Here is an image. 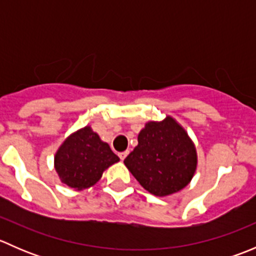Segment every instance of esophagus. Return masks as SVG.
Returning a JSON list of instances; mask_svg holds the SVG:
<instances>
[{
	"label": "esophagus",
	"instance_id": "1",
	"mask_svg": "<svg viewBox=\"0 0 256 256\" xmlns=\"http://www.w3.org/2000/svg\"><path fill=\"white\" fill-rule=\"evenodd\" d=\"M128 151H124V152H120V154H118V157H120V160H125L126 158V156H128Z\"/></svg>",
	"mask_w": 256,
	"mask_h": 256
}]
</instances>
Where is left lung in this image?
<instances>
[{"label":"left lung","instance_id":"1","mask_svg":"<svg viewBox=\"0 0 256 256\" xmlns=\"http://www.w3.org/2000/svg\"><path fill=\"white\" fill-rule=\"evenodd\" d=\"M138 141L124 164L144 190L164 197L190 182L197 167L196 147L174 118L147 122Z\"/></svg>","mask_w":256,"mask_h":256}]
</instances>
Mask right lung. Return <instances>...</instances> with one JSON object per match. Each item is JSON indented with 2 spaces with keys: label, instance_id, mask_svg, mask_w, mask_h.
I'll return each instance as SVG.
<instances>
[{
  "label": "right lung",
  "instance_id": "right-lung-1",
  "mask_svg": "<svg viewBox=\"0 0 256 256\" xmlns=\"http://www.w3.org/2000/svg\"><path fill=\"white\" fill-rule=\"evenodd\" d=\"M106 142L89 126L69 136L54 157V167L63 183L74 190L94 186L102 172L118 161Z\"/></svg>",
  "mask_w": 256,
  "mask_h": 256
}]
</instances>
